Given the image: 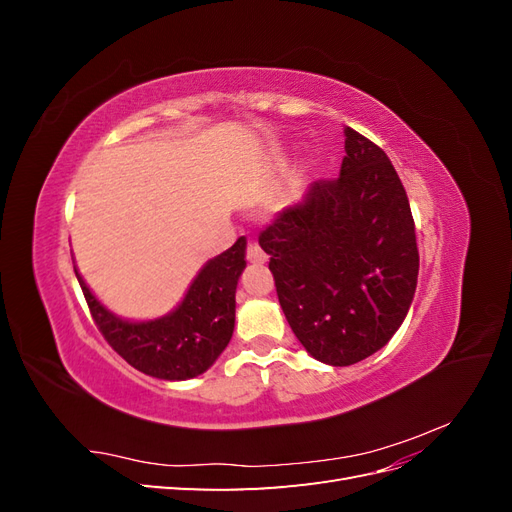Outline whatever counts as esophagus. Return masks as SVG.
I'll return each mask as SVG.
<instances>
[{
    "label": "esophagus",
    "instance_id": "esophagus-1",
    "mask_svg": "<svg viewBox=\"0 0 512 512\" xmlns=\"http://www.w3.org/2000/svg\"><path fill=\"white\" fill-rule=\"evenodd\" d=\"M245 258L250 260V262H254V265H262V262H267V254L260 250V245L256 241H247Z\"/></svg>",
    "mask_w": 512,
    "mask_h": 512
}]
</instances>
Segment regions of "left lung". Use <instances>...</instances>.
<instances>
[{
	"instance_id": "1",
	"label": "left lung",
	"mask_w": 512,
	"mask_h": 512,
	"mask_svg": "<svg viewBox=\"0 0 512 512\" xmlns=\"http://www.w3.org/2000/svg\"><path fill=\"white\" fill-rule=\"evenodd\" d=\"M339 177L309 185L258 243L277 299L314 359L346 367L378 352L414 299L418 247L404 185L386 153L348 128Z\"/></svg>"
}]
</instances>
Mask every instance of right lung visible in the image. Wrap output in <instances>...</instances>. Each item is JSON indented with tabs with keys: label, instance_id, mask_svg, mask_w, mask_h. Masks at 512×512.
I'll return each mask as SVG.
<instances>
[{
	"label": "right lung",
	"instance_id": "obj_1",
	"mask_svg": "<svg viewBox=\"0 0 512 512\" xmlns=\"http://www.w3.org/2000/svg\"><path fill=\"white\" fill-rule=\"evenodd\" d=\"M245 269V243L228 247L200 269L181 305L149 322L121 320L81 284L98 331L121 359L160 380H190L207 371L228 346L235 329V292Z\"/></svg>",
	"mask_w": 512,
	"mask_h": 512
}]
</instances>
